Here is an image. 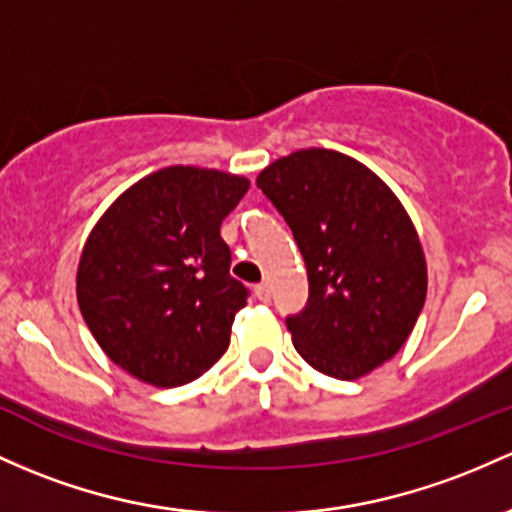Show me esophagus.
<instances>
[{"mask_svg":"<svg viewBox=\"0 0 512 512\" xmlns=\"http://www.w3.org/2000/svg\"><path fill=\"white\" fill-rule=\"evenodd\" d=\"M255 296L260 299L262 303H267L269 299H272V289H269V284H257L255 286Z\"/></svg>","mask_w":512,"mask_h":512,"instance_id":"esophagus-1","label":"esophagus"}]
</instances>
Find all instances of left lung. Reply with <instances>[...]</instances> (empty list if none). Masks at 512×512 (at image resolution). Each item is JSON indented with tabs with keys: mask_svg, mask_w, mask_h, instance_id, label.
<instances>
[{
	"mask_svg": "<svg viewBox=\"0 0 512 512\" xmlns=\"http://www.w3.org/2000/svg\"><path fill=\"white\" fill-rule=\"evenodd\" d=\"M257 187L284 216L308 272V301L286 316L296 352L352 381L391 359L411 335L428 267L396 194L352 157L308 148L279 157Z\"/></svg>",
	"mask_w": 512,
	"mask_h": 512,
	"instance_id": "1",
	"label": "left lung"
}]
</instances>
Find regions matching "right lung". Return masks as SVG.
I'll list each match as a JSON object with an SVG mask.
<instances>
[{
	"instance_id": "add662e5",
	"label": "right lung",
	"mask_w": 512,
	"mask_h": 512,
	"mask_svg": "<svg viewBox=\"0 0 512 512\" xmlns=\"http://www.w3.org/2000/svg\"><path fill=\"white\" fill-rule=\"evenodd\" d=\"M250 182L174 165L126 189L84 243L77 303L114 364L145 384H189L228 350L247 286L221 223Z\"/></svg>"
}]
</instances>
